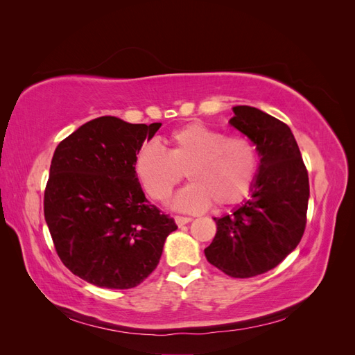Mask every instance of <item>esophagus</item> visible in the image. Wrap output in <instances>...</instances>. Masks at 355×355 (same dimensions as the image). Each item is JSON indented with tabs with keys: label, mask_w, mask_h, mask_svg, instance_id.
<instances>
[{
	"label": "esophagus",
	"mask_w": 355,
	"mask_h": 355,
	"mask_svg": "<svg viewBox=\"0 0 355 355\" xmlns=\"http://www.w3.org/2000/svg\"><path fill=\"white\" fill-rule=\"evenodd\" d=\"M192 219L188 216H175V222L178 223V227H184L188 222H191Z\"/></svg>",
	"instance_id": "34e87169"
}]
</instances>
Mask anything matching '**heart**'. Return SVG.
I'll return each mask as SVG.
<instances>
[{
	"label": "heart",
	"mask_w": 355,
	"mask_h": 355,
	"mask_svg": "<svg viewBox=\"0 0 355 355\" xmlns=\"http://www.w3.org/2000/svg\"><path fill=\"white\" fill-rule=\"evenodd\" d=\"M164 142L167 151L145 144L133 163L137 180L153 200L166 201L184 173L191 184L175 198L178 209L198 211L211 202L230 207L250 196L259 155L249 137L227 136L202 123H189L171 132Z\"/></svg>",
	"instance_id": "obj_1"
}]
</instances>
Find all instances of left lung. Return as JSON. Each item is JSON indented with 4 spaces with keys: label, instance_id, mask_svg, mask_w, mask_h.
I'll return each instance as SVG.
<instances>
[{
    "label": "left lung",
    "instance_id": "obj_1",
    "mask_svg": "<svg viewBox=\"0 0 355 355\" xmlns=\"http://www.w3.org/2000/svg\"><path fill=\"white\" fill-rule=\"evenodd\" d=\"M231 125L261 157L252 198L223 218L204 249L207 261L234 278L272 270L302 239L309 198L308 171L290 127L253 106H234Z\"/></svg>",
    "mask_w": 355,
    "mask_h": 355
}]
</instances>
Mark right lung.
Returning a JSON list of instances; mask_svg holds the SVG:
<instances>
[{
    "mask_svg": "<svg viewBox=\"0 0 355 355\" xmlns=\"http://www.w3.org/2000/svg\"><path fill=\"white\" fill-rule=\"evenodd\" d=\"M161 123L99 116L58 145L44 191V216L68 270L98 287L132 288L151 274L173 218L145 198L135 157Z\"/></svg>",
    "mask_w": 355,
    "mask_h": 355,
    "instance_id": "obj_1",
    "label": "right lung"
}]
</instances>
